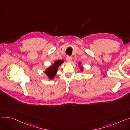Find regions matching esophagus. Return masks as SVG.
I'll list each match as a JSON object with an SVG mask.
<instances>
[{
    "label": "esophagus",
    "instance_id": "34e87169",
    "mask_svg": "<svg viewBox=\"0 0 130 130\" xmlns=\"http://www.w3.org/2000/svg\"><path fill=\"white\" fill-rule=\"evenodd\" d=\"M66 59H67V61L68 62H70L72 60V57H70V56H68L66 58Z\"/></svg>",
    "mask_w": 130,
    "mask_h": 130
}]
</instances>
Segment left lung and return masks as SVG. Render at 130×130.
<instances>
[{
	"instance_id": "1",
	"label": "left lung",
	"mask_w": 130,
	"mask_h": 130,
	"mask_svg": "<svg viewBox=\"0 0 130 130\" xmlns=\"http://www.w3.org/2000/svg\"><path fill=\"white\" fill-rule=\"evenodd\" d=\"M80 64H81L80 63H79L78 65H79V66H80ZM80 70H81V71H83V68L82 67H80Z\"/></svg>"
}]
</instances>
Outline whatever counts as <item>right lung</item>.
<instances>
[{"mask_svg":"<svg viewBox=\"0 0 130 130\" xmlns=\"http://www.w3.org/2000/svg\"><path fill=\"white\" fill-rule=\"evenodd\" d=\"M63 62L64 61L63 60H56L52 66L48 67L45 70V73L50 79H52L54 78V77L55 76V75L56 74L58 68Z\"/></svg>","mask_w":130,"mask_h":130,"instance_id":"1","label":"right lung"}]
</instances>
